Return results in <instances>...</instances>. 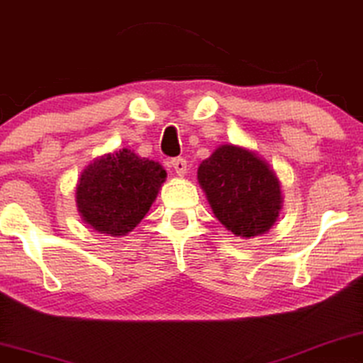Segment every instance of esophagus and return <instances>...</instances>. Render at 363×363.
<instances>
[{
    "label": "esophagus",
    "mask_w": 363,
    "mask_h": 363,
    "mask_svg": "<svg viewBox=\"0 0 363 363\" xmlns=\"http://www.w3.org/2000/svg\"><path fill=\"white\" fill-rule=\"evenodd\" d=\"M171 164H172L174 171H176V174H177L179 177L186 176V172H187V162H186V159L176 157V159H172Z\"/></svg>",
    "instance_id": "1"
}]
</instances>
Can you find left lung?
Instances as JSON below:
<instances>
[{"label": "left lung", "instance_id": "1", "mask_svg": "<svg viewBox=\"0 0 363 363\" xmlns=\"http://www.w3.org/2000/svg\"><path fill=\"white\" fill-rule=\"evenodd\" d=\"M217 220L240 239L270 230L284 204L277 174L252 149L222 144L197 169Z\"/></svg>", "mask_w": 363, "mask_h": 363}]
</instances>
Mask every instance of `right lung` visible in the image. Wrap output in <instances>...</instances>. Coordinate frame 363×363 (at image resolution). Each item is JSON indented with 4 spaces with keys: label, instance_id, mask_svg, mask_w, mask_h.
Listing matches in <instances>:
<instances>
[{
    "label": "right lung",
    "instance_id": "right-lung-1",
    "mask_svg": "<svg viewBox=\"0 0 363 363\" xmlns=\"http://www.w3.org/2000/svg\"><path fill=\"white\" fill-rule=\"evenodd\" d=\"M166 177V169L157 161L128 147L96 157L76 186L81 219L111 238L129 234L151 209Z\"/></svg>",
    "mask_w": 363,
    "mask_h": 363
}]
</instances>
